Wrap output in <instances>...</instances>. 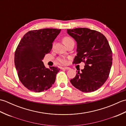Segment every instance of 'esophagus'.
Wrapping results in <instances>:
<instances>
[{
	"instance_id": "1",
	"label": "esophagus",
	"mask_w": 126,
	"mask_h": 126,
	"mask_svg": "<svg viewBox=\"0 0 126 126\" xmlns=\"http://www.w3.org/2000/svg\"><path fill=\"white\" fill-rule=\"evenodd\" d=\"M61 69H65V70H69V69H70V68L69 67H61Z\"/></svg>"
}]
</instances>
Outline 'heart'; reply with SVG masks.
I'll return each mask as SVG.
<instances>
[{"mask_svg":"<svg viewBox=\"0 0 126 126\" xmlns=\"http://www.w3.org/2000/svg\"><path fill=\"white\" fill-rule=\"evenodd\" d=\"M71 40H73V39H72L70 38V37H64L63 39V42L64 43H64H66V42H68L70 41H71ZM58 61H59V62H60L61 64H65L66 63V62H67V61H66V60H65V58H60L58 60Z\"/></svg>","mask_w":126,"mask_h":126,"instance_id":"b5f03b06","label":"heart"}]
</instances>
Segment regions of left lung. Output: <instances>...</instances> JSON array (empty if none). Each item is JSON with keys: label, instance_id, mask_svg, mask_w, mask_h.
<instances>
[{"label": "left lung", "instance_id": "left-lung-1", "mask_svg": "<svg viewBox=\"0 0 126 126\" xmlns=\"http://www.w3.org/2000/svg\"><path fill=\"white\" fill-rule=\"evenodd\" d=\"M67 33L77 43L73 63H85L71 83L83 92H94L107 81L111 67L112 51L107 39L100 32L88 28L67 29Z\"/></svg>", "mask_w": 126, "mask_h": 126}]
</instances>
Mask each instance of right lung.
Wrapping results in <instances>:
<instances>
[{"instance_id":"1","label":"right lung","mask_w":126,"mask_h":126,"mask_svg":"<svg viewBox=\"0 0 126 126\" xmlns=\"http://www.w3.org/2000/svg\"><path fill=\"white\" fill-rule=\"evenodd\" d=\"M61 29H43L25 33L16 49L15 64L20 82L31 91L40 93L49 89L60 70L56 66L45 68L42 60L49 53Z\"/></svg>"}]
</instances>
